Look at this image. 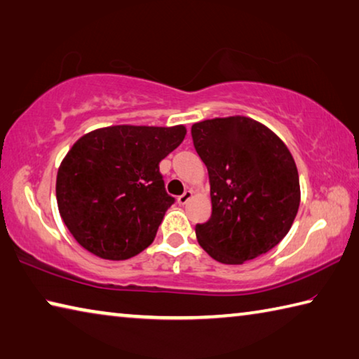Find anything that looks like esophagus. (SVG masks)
Wrapping results in <instances>:
<instances>
[{"label":"esophagus","mask_w":359,"mask_h":359,"mask_svg":"<svg viewBox=\"0 0 359 359\" xmlns=\"http://www.w3.org/2000/svg\"><path fill=\"white\" fill-rule=\"evenodd\" d=\"M191 198H193V191L191 190H187L184 194H180V196L177 198V203L184 205V204H187L188 201H190Z\"/></svg>","instance_id":"esophagus-1"}]
</instances>
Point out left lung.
<instances>
[{
  "instance_id": "left-lung-1",
  "label": "left lung",
  "mask_w": 359,
  "mask_h": 359,
  "mask_svg": "<svg viewBox=\"0 0 359 359\" xmlns=\"http://www.w3.org/2000/svg\"><path fill=\"white\" fill-rule=\"evenodd\" d=\"M208 168L212 217L196 239L223 264H244L280 242L301 203L299 174L287 145L266 125L244 115L191 126Z\"/></svg>"
}]
</instances>
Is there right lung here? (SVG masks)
Segmentation results:
<instances>
[{
	"instance_id": "right-lung-1",
	"label": "right lung",
	"mask_w": 359,
	"mask_h": 359,
	"mask_svg": "<svg viewBox=\"0 0 359 359\" xmlns=\"http://www.w3.org/2000/svg\"><path fill=\"white\" fill-rule=\"evenodd\" d=\"M184 125H114L79 137L57 174V203L69 233L102 259H128L154 242L174 198L160 161L185 139Z\"/></svg>"
}]
</instances>
